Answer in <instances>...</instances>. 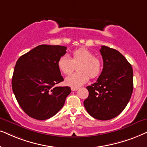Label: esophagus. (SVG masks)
<instances>
[{"instance_id": "34e87169", "label": "esophagus", "mask_w": 147, "mask_h": 147, "mask_svg": "<svg viewBox=\"0 0 147 147\" xmlns=\"http://www.w3.org/2000/svg\"><path fill=\"white\" fill-rule=\"evenodd\" d=\"M71 90L72 92H75V91L78 90V88H75V87H71Z\"/></svg>"}]
</instances>
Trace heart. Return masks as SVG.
I'll use <instances>...</instances> for the list:
<instances>
[{
	"instance_id": "obj_1",
	"label": "heart",
	"mask_w": 147,
	"mask_h": 147,
	"mask_svg": "<svg viewBox=\"0 0 147 147\" xmlns=\"http://www.w3.org/2000/svg\"><path fill=\"white\" fill-rule=\"evenodd\" d=\"M57 67L64 75H68L77 66V72L71 74L65 79V84L77 88L91 78L98 77L102 70V62L99 57L94 56L90 50L79 48L72 51V57L62 55L57 60Z\"/></svg>"
}]
</instances>
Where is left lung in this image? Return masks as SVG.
Wrapping results in <instances>:
<instances>
[{"mask_svg":"<svg viewBox=\"0 0 147 147\" xmlns=\"http://www.w3.org/2000/svg\"><path fill=\"white\" fill-rule=\"evenodd\" d=\"M103 69L97 81L87 86L84 100L87 113L98 120H109L124 110L133 92V70L125 57L116 49L102 46Z\"/></svg>","mask_w":147,"mask_h":147,"instance_id":"left-lung-1","label":"left lung"}]
</instances>
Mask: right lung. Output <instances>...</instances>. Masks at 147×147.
Instances as JSON below:
<instances>
[{
	"mask_svg": "<svg viewBox=\"0 0 147 147\" xmlns=\"http://www.w3.org/2000/svg\"><path fill=\"white\" fill-rule=\"evenodd\" d=\"M66 53L60 45H40L18 59L12 89L22 110L30 117L45 120L63 107L70 87H55L64 81L57 60Z\"/></svg>",
	"mask_w": 147,
	"mask_h": 147,
	"instance_id": "right-lung-1",
	"label": "right lung"
}]
</instances>
